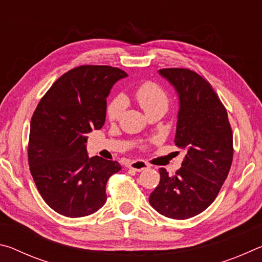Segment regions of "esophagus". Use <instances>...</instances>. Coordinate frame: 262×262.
<instances>
[{
	"label": "esophagus",
	"mask_w": 262,
	"mask_h": 262,
	"mask_svg": "<svg viewBox=\"0 0 262 262\" xmlns=\"http://www.w3.org/2000/svg\"><path fill=\"white\" fill-rule=\"evenodd\" d=\"M128 167L132 168V170L137 171V172H141L143 170H147L149 167V165L145 162L143 161H133L129 164H128Z\"/></svg>",
	"instance_id": "obj_1"
}]
</instances>
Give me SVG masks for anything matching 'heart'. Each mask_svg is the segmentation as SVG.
Masks as SVG:
<instances>
[{"mask_svg": "<svg viewBox=\"0 0 262 262\" xmlns=\"http://www.w3.org/2000/svg\"><path fill=\"white\" fill-rule=\"evenodd\" d=\"M136 99L144 112L156 107H166L168 103L167 94L156 83L147 82L141 84L135 92ZM125 108V100L122 97L115 98L108 105L106 114L110 120H117Z\"/></svg>", "mask_w": 262, "mask_h": 262, "instance_id": "b5f03b06", "label": "heart"}]
</instances>
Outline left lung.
<instances>
[{"label":"left lung","mask_w":262,"mask_h":262,"mask_svg":"<svg viewBox=\"0 0 262 262\" xmlns=\"http://www.w3.org/2000/svg\"><path fill=\"white\" fill-rule=\"evenodd\" d=\"M178 94L174 143L186 156L173 176L159 168L161 180L149 202L159 214L186 220L209 207L221 190L233 157L228 113L214 89L193 70H159Z\"/></svg>","instance_id":"obj_1"}]
</instances>
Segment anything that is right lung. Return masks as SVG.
Masks as SVG:
<instances>
[{"instance_id":"add662e5","label":"right lung","mask_w":262,"mask_h":262,"mask_svg":"<svg viewBox=\"0 0 262 262\" xmlns=\"http://www.w3.org/2000/svg\"><path fill=\"white\" fill-rule=\"evenodd\" d=\"M110 66H81L54 82L31 119L29 165L35 186L53 210L67 217L94 214L106 202V184L118 162L89 157L86 135L100 129L106 98L126 77Z\"/></svg>"}]
</instances>
